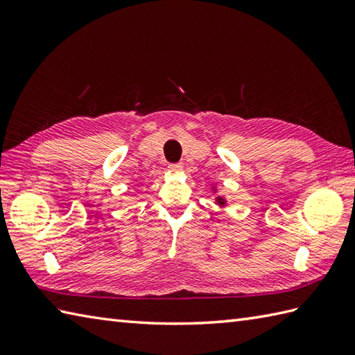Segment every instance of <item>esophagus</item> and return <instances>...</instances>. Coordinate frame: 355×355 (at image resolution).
<instances>
[{
    "label": "esophagus",
    "instance_id": "esophagus-1",
    "mask_svg": "<svg viewBox=\"0 0 355 355\" xmlns=\"http://www.w3.org/2000/svg\"><path fill=\"white\" fill-rule=\"evenodd\" d=\"M168 169L171 171V172H180L183 169V164L182 163H171L169 166H168Z\"/></svg>",
    "mask_w": 355,
    "mask_h": 355
}]
</instances>
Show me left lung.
Segmentation results:
<instances>
[{
  "label": "left lung",
  "mask_w": 355,
  "mask_h": 355,
  "mask_svg": "<svg viewBox=\"0 0 355 355\" xmlns=\"http://www.w3.org/2000/svg\"><path fill=\"white\" fill-rule=\"evenodd\" d=\"M218 200H220V205H224V200L223 198H218Z\"/></svg>",
  "instance_id": "8db88e82"
}]
</instances>
